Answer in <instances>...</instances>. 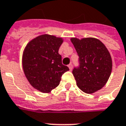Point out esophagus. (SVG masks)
Here are the masks:
<instances>
[{"label":"esophagus","instance_id":"esophagus-1","mask_svg":"<svg viewBox=\"0 0 126 126\" xmlns=\"http://www.w3.org/2000/svg\"><path fill=\"white\" fill-rule=\"evenodd\" d=\"M68 67L69 68L70 70H72V68H73V65H72V64H69L68 65Z\"/></svg>","mask_w":126,"mask_h":126}]
</instances>
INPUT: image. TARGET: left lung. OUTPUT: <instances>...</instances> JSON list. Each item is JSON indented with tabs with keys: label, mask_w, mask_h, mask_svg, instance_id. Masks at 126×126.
I'll return each mask as SVG.
<instances>
[{
	"label": "left lung",
	"mask_w": 126,
	"mask_h": 126,
	"mask_svg": "<svg viewBox=\"0 0 126 126\" xmlns=\"http://www.w3.org/2000/svg\"><path fill=\"white\" fill-rule=\"evenodd\" d=\"M79 56V67L72 73L77 86L84 93L93 94L106 84L112 71V59L108 49L95 38H71Z\"/></svg>",
	"instance_id": "obj_1"
}]
</instances>
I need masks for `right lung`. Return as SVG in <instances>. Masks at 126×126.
I'll return each instance as SVG.
<instances>
[{"instance_id":"right-lung-1","label":"right lung","mask_w":126,"mask_h":126,"mask_svg":"<svg viewBox=\"0 0 126 126\" xmlns=\"http://www.w3.org/2000/svg\"><path fill=\"white\" fill-rule=\"evenodd\" d=\"M63 39L42 34L29 42L22 55L24 74L33 88L43 93L58 86L69 68L62 64L59 49Z\"/></svg>"}]
</instances>
